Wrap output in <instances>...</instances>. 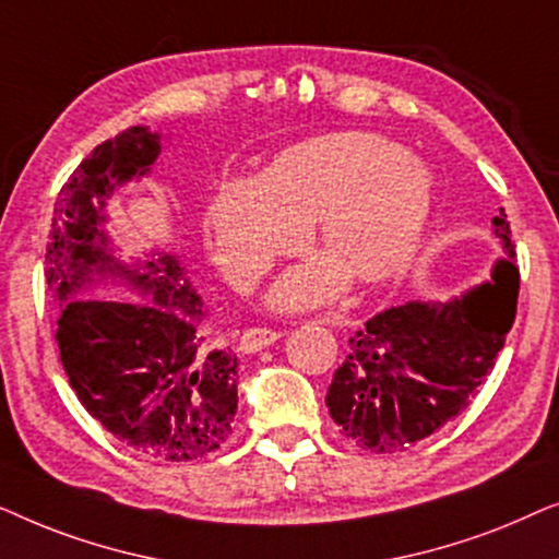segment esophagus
Masks as SVG:
<instances>
[{
    "mask_svg": "<svg viewBox=\"0 0 559 559\" xmlns=\"http://www.w3.org/2000/svg\"><path fill=\"white\" fill-rule=\"evenodd\" d=\"M280 335L282 333L272 331V328H251V331L241 335L239 348L243 350V354H257V350H262L266 346H272V343H277Z\"/></svg>",
    "mask_w": 559,
    "mask_h": 559,
    "instance_id": "1",
    "label": "esophagus"
}]
</instances>
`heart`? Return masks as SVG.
Masks as SVG:
<instances>
[{
    "label": "heart",
    "instance_id": "b5f03b06",
    "mask_svg": "<svg viewBox=\"0 0 559 559\" xmlns=\"http://www.w3.org/2000/svg\"><path fill=\"white\" fill-rule=\"evenodd\" d=\"M430 205V175L400 144L346 132L295 144L259 180L224 182L205 231L224 277L247 287L316 221L331 259L295 266L272 293L280 308L295 310L338 295L346 271L358 282L402 272L423 241Z\"/></svg>",
    "mask_w": 559,
    "mask_h": 559
}]
</instances>
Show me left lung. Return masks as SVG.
Wrapping results in <instances>:
<instances>
[{
  "instance_id": "left-lung-1",
  "label": "left lung",
  "mask_w": 559,
  "mask_h": 559,
  "mask_svg": "<svg viewBox=\"0 0 559 559\" xmlns=\"http://www.w3.org/2000/svg\"><path fill=\"white\" fill-rule=\"evenodd\" d=\"M503 259L491 280L450 302L389 308L348 338L325 404L343 438L400 453L468 407L516 318L519 266L507 213L493 218Z\"/></svg>"
}]
</instances>
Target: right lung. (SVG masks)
<instances>
[{"instance_id":"right-lung-1","label":"right lung","mask_w":559,"mask_h":559,"mask_svg":"<svg viewBox=\"0 0 559 559\" xmlns=\"http://www.w3.org/2000/svg\"><path fill=\"white\" fill-rule=\"evenodd\" d=\"M159 136L129 127L98 144L60 188L52 211L45 280L60 302L56 341L75 396L121 445L155 461L188 463L228 440L236 415V356L205 328L203 300L178 259L111 257L102 224L114 190L150 173ZM99 276H121L150 304L73 298Z\"/></svg>"}]
</instances>
